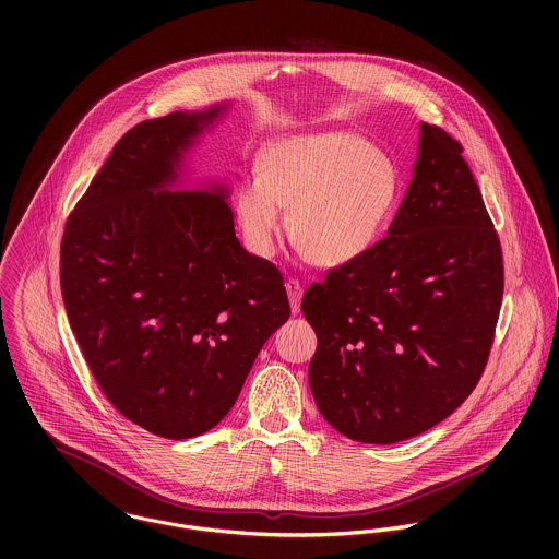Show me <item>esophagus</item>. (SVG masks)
Instances as JSON below:
<instances>
[{"instance_id": "34e87169", "label": "esophagus", "mask_w": 559, "mask_h": 559, "mask_svg": "<svg viewBox=\"0 0 559 559\" xmlns=\"http://www.w3.org/2000/svg\"><path fill=\"white\" fill-rule=\"evenodd\" d=\"M286 293H288V299H290L293 314H299L301 312V297H304L301 282L299 280H288L286 282Z\"/></svg>"}]
</instances>
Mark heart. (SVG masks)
<instances>
[{
    "mask_svg": "<svg viewBox=\"0 0 559 559\" xmlns=\"http://www.w3.org/2000/svg\"><path fill=\"white\" fill-rule=\"evenodd\" d=\"M399 169L350 131L288 135L258 155V178H245L235 215L251 253L269 258L288 209V237L317 266H342L366 253L399 198Z\"/></svg>",
    "mask_w": 559,
    "mask_h": 559,
    "instance_id": "b5f03b06",
    "label": "heart"
}]
</instances>
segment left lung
Masks as SVG:
<instances>
[{"label":"left lung","instance_id":"1","mask_svg":"<svg viewBox=\"0 0 559 559\" xmlns=\"http://www.w3.org/2000/svg\"><path fill=\"white\" fill-rule=\"evenodd\" d=\"M463 146L419 124L417 160L388 230L308 288L320 415L361 443L443 421L478 385L503 297L501 245Z\"/></svg>","mask_w":559,"mask_h":559}]
</instances>
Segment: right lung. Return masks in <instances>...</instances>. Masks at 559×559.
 <instances>
[{"label":"right lung","instance_id":"1","mask_svg":"<svg viewBox=\"0 0 559 559\" xmlns=\"http://www.w3.org/2000/svg\"><path fill=\"white\" fill-rule=\"evenodd\" d=\"M228 109L124 133L62 237V299L85 364L127 419L165 439L215 428L290 317L282 273L235 235L228 185L171 191Z\"/></svg>","mask_w":559,"mask_h":559}]
</instances>
